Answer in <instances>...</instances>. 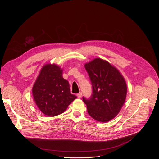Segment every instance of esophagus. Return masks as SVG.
<instances>
[{
  "label": "esophagus",
  "instance_id": "obj_1",
  "mask_svg": "<svg viewBox=\"0 0 159 159\" xmlns=\"http://www.w3.org/2000/svg\"><path fill=\"white\" fill-rule=\"evenodd\" d=\"M81 95H82V93H79L77 94V96H78V98H81Z\"/></svg>",
  "mask_w": 159,
  "mask_h": 159
}]
</instances>
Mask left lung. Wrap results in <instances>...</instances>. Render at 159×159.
<instances>
[{"mask_svg": "<svg viewBox=\"0 0 159 159\" xmlns=\"http://www.w3.org/2000/svg\"><path fill=\"white\" fill-rule=\"evenodd\" d=\"M84 66L93 89L90 99L83 98L88 112L96 121L108 122L117 116L125 102L127 91L125 80L114 66L99 57Z\"/></svg>", "mask_w": 159, "mask_h": 159, "instance_id": "left-lung-1", "label": "left lung"}]
</instances>
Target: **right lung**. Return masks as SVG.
Segmentation results:
<instances>
[{"label":"right lung","instance_id":"1","mask_svg":"<svg viewBox=\"0 0 159 159\" xmlns=\"http://www.w3.org/2000/svg\"><path fill=\"white\" fill-rule=\"evenodd\" d=\"M63 69L55 64L43 66L32 87V95L40 111L49 117L64 113L76 99L70 93L68 81L63 78Z\"/></svg>","mask_w":159,"mask_h":159}]
</instances>
